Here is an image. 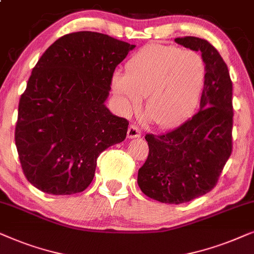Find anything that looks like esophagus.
Returning <instances> with one entry per match:
<instances>
[{
	"mask_svg": "<svg viewBox=\"0 0 254 254\" xmlns=\"http://www.w3.org/2000/svg\"><path fill=\"white\" fill-rule=\"evenodd\" d=\"M140 130L136 124H130L127 129V138H137L140 136Z\"/></svg>",
	"mask_w": 254,
	"mask_h": 254,
	"instance_id": "obj_1",
	"label": "esophagus"
}]
</instances>
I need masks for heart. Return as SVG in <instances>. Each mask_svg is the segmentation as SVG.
Returning a JSON list of instances; mask_svg holds the SVG:
<instances>
[{"mask_svg":"<svg viewBox=\"0 0 254 254\" xmlns=\"http://www.w3.org/2000/svg\"><path fill=\"white\" fill-rule=\"evenodd\" d=\"M205 66L200 54L175 46L148 44L116 70L111 89L122 109L130 111L146 96L144 113L160 127L181 123L197 106Z\"/></svg>","mask_w":254,"mask_h":254,"instance_id":"1","label":"heart"}]
</instances>
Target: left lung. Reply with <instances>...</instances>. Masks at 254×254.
<instances>
[{
  "label": "left lung",
  "mask_w": 254,
  "mask_h": 254,
  "mask_svg": "<svg viewBox=\"0 0 254 254\" xmlns=\"http://www.w3.org/2000/svg\"><path fill=\"white\" fill-rule=\"evenodd\" d=\"M192 51H200L205 75L200 110L167 132L145 136L146 161L138 171V186L148 197L162 203L180 204L207 194L232 152V81L218 51L197 37L175 38Z\"/></svg>",
  "instance_id": "8db88e82"
}]
</instances>
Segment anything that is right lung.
Returning <instances> with one entry per match:
<instances>
[{
    "mask_svg": "<svg viewBox=\"0 0 254 254\" xmlns=\"http://www.w3.org/2000/svg\"><path fill=\"white\" fill-rule=\"evenodd\" d=\"M134 45L92 31L68 33L47 49L18 104L15 143L25 178L52 195L81 192L97 158L121 143L127 122L104 106L110 81Z\"/></svg>",
    "mask_w": 254,
    "mask_h": 254,
    "instance_id": "add662e5",
    "label": "right lung"
}]
</instances>
